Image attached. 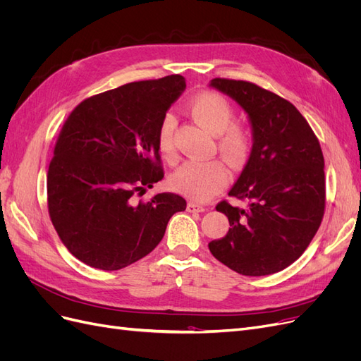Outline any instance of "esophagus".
<instances>
[{
  "mask_svg": "<svg viewBox=\"0 0 361 361\" xmlns=\"http://www.w3.org/2000/svg\"><path fill=\"white\" fill-rule=\"evenodd\" d=\"M187 211H188V212H204L206 207L202 206V204H199V203L190 202V203L187 204Z\"/></svg>",
  "mask_w": 361,
  "mask_h": 361,
  "instance_id": "esophagus-1",
  "label": "esophagus"
}]
</instances>
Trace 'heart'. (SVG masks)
I'll use <instances>...</instances> for the list:
<instances>
[{
  "label": "heart",
  "instance_id": "obj_1",
  "mask_svg": "<svg viewBox=\"0 0 361 361\" xmlns=\"http://www.w3.org/2000/svg\"><path fill=\"white\" fill-rule=\"evenodd\" d=\"M188 111L200 126L216 135V147L228 162L239 166L245 161L250 150V134L244 126L232 123L235 111L224 96L215 92H203L190 101ZM174 117L171 114L164 116L158 130V147L166 157L174 154ZM227 182L228 171L218 159L187 161L171 176L174 190L200 202L214 197L226 187Z\"/></svg>",
  "mask_w": 361,
  "mask_h": 361
}]
</instances>
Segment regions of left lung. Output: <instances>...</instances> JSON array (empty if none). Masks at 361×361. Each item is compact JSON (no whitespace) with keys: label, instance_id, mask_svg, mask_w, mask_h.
Wrapping results in <instances>:
<instances>
[{"label":"left lung","instance_id":"8db88e82","mask_svg":"<svg viewBox=\"0 0 361 361\" xmlns=\"http://www.w3.org/2000/svg\"><path fill=\"white\" fill-rule=\"evenodd\" d=\"M209 85L241 105L253 133L250 158L228 191L248 206L216 204L231 227L209 250L243 276L274 274L304 253L321 226L325 174L319 141L307 120L279 94L247 81L214 78Z\"/></svg>","mask_w":361,"mask_h":361}]
</instances>
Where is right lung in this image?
<instances>
[{"label":"right lung","instance_id":"right-lung-1","mask_svg":"<svg viewBox=\"0 0 361 361\" xmlns=\"http://www.w3.org/2000/svg\"><path fill=\"white\" fill-rule=\"evenodd\" d=\"M185 87L180 75L129 82L82 101L63 125L48 170V211L61 243L85 265L134 264L187 207L173 192L134 202L164 178L158 130Z\"/></svg>","mask_w":361,"mask_h":361}]
</instances>
